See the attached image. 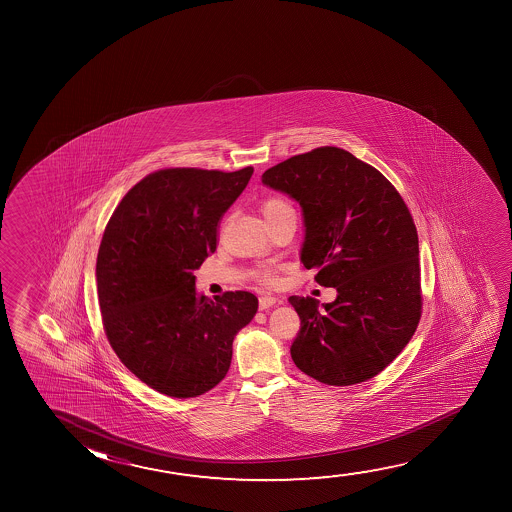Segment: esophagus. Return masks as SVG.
I'll use <instances>...</instances> for the list:
<instances>
[{"mask_svg":"<svg viewBox=\"0 0 512 512\" xmlns=\"http://www.w3.org/2000/svg\"><path fill=\"white\" fill-rule=\"evenodd\" d=\"M278 302L276 297L273 295H264V297H260L259 299V308L260 311H266V309L273 308L274 304Z\"/></svg>","mask_w":512,"mask_h":512,"instance_id":"34e87169","label":"esophagus"}]
</instances>
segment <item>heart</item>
<instances>
[{"mask_svg":"<svg viewBox=\"0 0 512 512\" xmlns=\"http://www.w3.org/2000/svg\"><path fill=\"white\" fill-rule=\"evenodd\" d=\"M288 210H292V206L285 199H281V197H271V199H267L266 203L262 204V215H264L266 220ZM260 280L271 281L273 278H271L269 273H260Z\"/></svg>","mask_w":512,"mask_h":512,"instance_id":"heart-1","label":"heart"}]
</instances>
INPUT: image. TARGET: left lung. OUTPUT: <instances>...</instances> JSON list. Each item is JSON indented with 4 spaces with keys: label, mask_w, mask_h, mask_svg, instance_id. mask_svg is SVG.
<instances>
[{
    "label": "left lung",
    "mask_w": 512,
    "mask_h": 512,
    "mask_svg": "<svg viewBox=\"0 0 512 512\" xmlns=\"http://www.w3.org/2000/svg\"><path fill=\"white\" fill-rule=\"evenodd\" d=\"M262 183L304 217L301 262L336 301L292 295L301 318L290 355L320 383L374 378L406 348L421 316L420 248L397 189L343 148L320 147L267 169Z\"/></svg>",
    "instance_id": "1"
}]
</instances>
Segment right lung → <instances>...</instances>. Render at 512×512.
I'll return each mask as SVG.
<instances>
[{
    "instance_id": "add662e5",
    "label": "right lung",
    "mask_w": 512,
    "mask_h": 512,
    "mask_svg": "<svg viewBox=\"0 0 512 512\" xmlns=\"http://www.w3.org/2000/svg\"><path fill=\"white\" fill-rule=\"evenodd\" d=\"M252 166L155 171L122 197L96 262L103 327L120 362L159 393L190 399L225 378L232 341L259 299L197 294L194 271L217 250L218 222L245 190Z\"/></svg>"
}]
</instances>
